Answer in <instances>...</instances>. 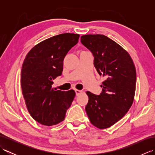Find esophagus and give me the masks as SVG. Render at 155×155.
<instances>
[{"label": "esophagus", "instance_id": "obj_1", "mask_svg": "<svg viewBox=\"0 0 155 155\" xmlns=\"http://www.w3.org/2000/svg\"><path fill=\"white\" fill-rule=\"evenodd\" d=\"M75 93H76V94H77V96H78V94H80L81 93H82V91L78 90V89H76V90H75Z\"/></svg>", "mask_w": 155, "mask_h": 155}]
</instances>
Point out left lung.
Instances as JSON below:
<instances>
[{
    "label": "left lung",
    "mask_w": 155,
    "mask_h": 155,
    "mask_svg": "<svg viewBox=\"0 0 155 155\" xmlns=\"http://www.w3.org/2000/svg\"><path fill=\"white\" fill-rule=\"evenodd\" d=\"M84 47L92 52L98 73L106 80L101 85L99 95L87 92L85 107L90 122L104 129L120 120L132 105L136 89L137 74L128 52L103 35H86L81 37Z\"/></svg>",
    "instance_id": "8db88e82"
}]
</instances>
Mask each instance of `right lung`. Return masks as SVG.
Here are the masks:
<instances>
[{"label":"right lung","instance_id":"1","mask_svg":"<svg viewBox=\"0 0 155 155\" xmlns=\"http://www.w3.org/2000/svg\"><path fill=\"white\" fill-rule=\"evenodd\" d=\"M80 35L64 33L39 42L28 52L22 66L21 88L31 116L46 126L64 119L75 97L74 90L54 91L52 80L61 76L63 60Z\"/></svg>","mask_w":155,"mask_h":155}]
</instances>
